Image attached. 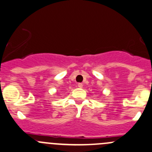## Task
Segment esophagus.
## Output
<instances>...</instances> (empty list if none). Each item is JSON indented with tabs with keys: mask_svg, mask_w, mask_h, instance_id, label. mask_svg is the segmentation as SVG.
Segmentation results:
<instances>
[{
	"mask_svg": "<svg viewBox=\"0 0 152 152\" xmlns=\"http://www.w3.org/2000/svg\"><path fill=\"white\" fill-rule=\"evenodd\" d=\"M78 87H79V88H82V87H83V85H82V83H79L78 84Z\"/></svg>",
	"mask_w": 152,
	"mask_h": 152,
	"instance_id": "obj_1",
	"label": "esophagus"
}]
</instances>
